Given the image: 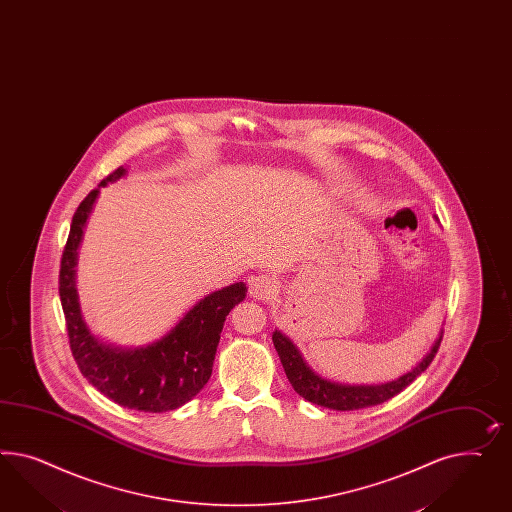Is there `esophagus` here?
<instances>
[{
    "label": "esophagus",
    "instance_id": "obj_1",
    "mask_svg": "<svg viewBox=\"0 0 512 512\" xmlns=\"http://www.w3.org/2000/svg\"><path fill=\"white\" fill-rule=\"evenodd\" d=\"M276 294V281L268 276H253L249 279V296L255 300H270Z\"/></svg>",
    "mask_w": 512,
    "mask_h": 512
}]
</instances>
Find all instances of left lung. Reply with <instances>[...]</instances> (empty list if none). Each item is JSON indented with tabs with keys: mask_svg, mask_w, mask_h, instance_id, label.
I'll list each match as a JSON object with an SVG mask.
<instances>
[{
	"mask_svg": "<svg viewBox=\"0 0 512 512\" xmlns=\"http://www.w3.org/2000/svg\"><path fill=\"white\" fill-rule=\"evenodd\" d=\"M442 335L443 330H440L436 341L430 346L427 356L419 361L414 369H410L408 373L402 374L395 380H389L384 384H371V386L369 384L332 382V380L315 373L305 363L298 346L294 345L291 339L279 330L272 333V341L276 346L285 374L300 397H304L305 401L313 402L317 406L348 412V410H361V408L382 404V402L389 401L391 397L399 395L402 389L410 386L419 374L427 371L430 361L434 360L440 343H442Z\"/></svg>",
	"mask_w": 512,
	"mask_h": 512,
	"instance_id": "left-lung-1",
	"label": "left lung"
}]
</instances>
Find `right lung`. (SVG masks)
Returning <instances> with one entry per match:
<instances>
[{
    "label": "right lung",
    "mask_w": 512,
    "mask_h": 512,
    "mask_svg": "<svg viewBox=\"0 0 512 512\" xmlns=\"http://www.w3.org/2000/svg\"><path fill=\"white\" fill-rule=\"evenodd\" d=\"M125 175V167L113 171L76 208L61 257L59 296L72 356L89 384L125 408L160 414L192 401L205 387L225 317L246 298L248 289L240 281L210 292L192 305L166 335L149 345L123 348L91 332L83 320L76 291L78 249L100 188Z\"/></svg>",
    "instance_id": "1"
}]
</instances>
